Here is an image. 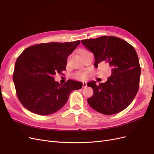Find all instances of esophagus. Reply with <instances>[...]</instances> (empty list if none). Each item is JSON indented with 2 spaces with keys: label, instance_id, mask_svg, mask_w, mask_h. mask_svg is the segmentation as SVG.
<instances>
[{
  "label": "esophagus",
  "instance_id": "1",
  "mask_svg": "<svg viewBox=\"0 0 154 154\" xmlns=\"http://www.w3.org/2000/svg\"><path fill=\"white\" fill-rule=\"evenodd\" d=\"M87 87V82H83V87Z\"/></svg>",
  "mask_w": 154,
  "mask_h": 154
}]
</instances>
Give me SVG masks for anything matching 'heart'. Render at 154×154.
<instances>
[{
	"mask_svg": "<svg viewBox=\"0 0 154 154\" xmlns=\"http://www.w3.org/2000/svg\"><path fill=\"white\" fill-rule=\"evenodd\" d=\"M85 51H83V52H85ZM76 77L79 79H82V80H83V79H85L86 77H87V74L85 72H80V73H78L76 74Z\"/></svg>",
	"mask_w": 154,
	"mask_h": 154,
	"instance_id": "1",
	"label": "heart"
}]
</instances>
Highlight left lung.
<instances>
[{"instance_id":"obj_1","label":"left lung","mask_w":154,"mask_h":154,"mask_svg":"<svg viewBox=\"0 0 154 154\" xmlns=\"http://www.w3.org/2000/svg\"><path fill=\"white\" fill-rule=\"evenodd\" d=\"M81 42L94 54L96 69L103 63L111 68L110 76L106 82L99 85L94 81L87 83L94 92L87 103L105 115L123 110L131 103L139 88L141 68L136 50L127 42L116 36H104Z\"/></svg>"}]
</instances>
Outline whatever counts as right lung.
<instances>
[{"instance_id": "1", "label": "right lung", "mask_w": 154, "mask_h": 154, "mask_svg": "<svg viewBox=\"0 0 154 154\" xmlns=\"http://www.w3.org/2000/svg\"><path fill=\"white\" fill-rule=\"evenodd\" d=\"M80 44L72 42L40 44L26 49L15 62L13 80L18 98L31 112L48 116L61 109L69 95L83 83L69 80L63 85L54 75L66 70L69 56Z\"/></svg>"}]
</instances>
